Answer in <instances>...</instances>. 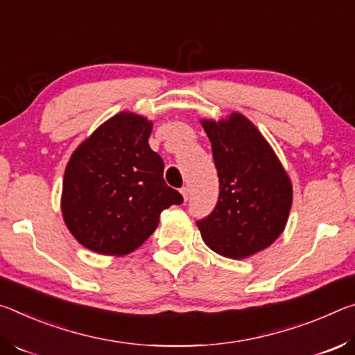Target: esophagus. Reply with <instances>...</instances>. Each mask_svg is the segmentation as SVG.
<instances>
[{
	"instance_id": "1",
	"label": "esophagus",
	"mask_w": 355,
	"mask_h": 355,
	"mask_svg": "<svg viewBox=\"0 0 355 355\" xmlns=\"http://www.w3.org/2000/svg\"><path fill=\"white\" fill-rule=\"evenodd\" d=\"M181 193H182V196H184V200L187 201V200H189V195H190L189 187H182V189H181Z\"/></svg>"
}]
</instances>
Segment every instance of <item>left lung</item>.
<instances>
[{
  "instance_id": "left-lung-1",
  "label": "left lung",
  "mask_w": 355,
  "mask_h": 355,
  "mask_svg": "<svg viewBox=\"0 0 355 355\" xmlns=\"http://www.w3.org/2000/svg\"><path fill=\"white\" fill-rule=\"evenodd\" d=\"M212 144L220 193L217 206L196 222L214 252L243 259L282 234L293 202L289 176L270 144L241 113L201 121Z\"/></svg>"
}]
</instances>
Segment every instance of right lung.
I'll use <instances>...</instances> for the list:
<instances>
[{
  "label": "right lung",
  "mask_w": 355,
  "mask_h": 355,
  "mask_svg": "<svg viewBox=\"0 0 355 355\" xmlns=\"http://www.w3.org/2000/svg\"><path fill=\"white\" fill-rule=\"evenodd\" d=\"M153 123L123 112L75 149L62 181L61 211L81 245L123 257L155 231L162 211L181 205L168 187L165 164L149 148Z\"/></svg>",
  "instance_id": "obj_1"
}]
</instances>
